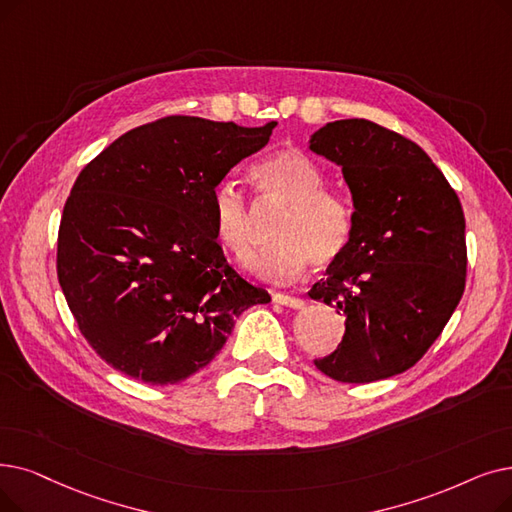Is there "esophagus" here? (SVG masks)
Wrapping results in <instances>:
<instances>
[{
	"label": "esophagus",
	"instance_id": "obj_1",
	"mask_svg": "<svg viewBox=\"0 0 512 512\" xmlns=\"http://www.w3.org/2000/svg\"><path fill=\"white\" fill-rule=\"evenodd\" d=\"M274 303H280V305H286V307H295V309H301L305 305V301L297 295H291V293H274Z\"/></svg>",
	"mask_w": 512,
	"mask_h": 512
}]
</instances>
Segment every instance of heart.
I'll return each instance as SVG.
<instances>
[{"mask_svg": "<svg viewBox=\"0 0 512 512\" xmlns=\"http://www.w3.org/2000/svg\"><path fill=\"white\" fill-rule=\"evenodd\" d=\"M251 180L261 207L282 209L272 230L276 244L259 259L263 276L288 280L309 263L328 268L343 259L355 230V209L343 192L324 188V171L314 159L299 148H280L253 167ZM211 228L238 268H253L257 217L234 184L213 190Z\"/></svg>", "mask_w": 512, "mask_h": 512, "instance_id": "obj_1", "label": "heart"}]
</instances>
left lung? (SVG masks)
<instances>
[{"label":"left lung","instance_id":"1","mask_svg":"<svg viewBox=\"0 0 512 512\" xmlns=\"http://www.w3.org/2000/svg\"><path fill=\"white\" fill-rule=\"evenodd\" d=\"M309 148L343 167L355 230L311 299L337 307L345 335L316 368L372 383L412 368L452 318L466 282L460 198L416 142L366 119L326 123Z\"/></svg>","mask_w":512,"mask_h":512}]
</instances>
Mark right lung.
I'll list each match as a JSON object with an SVG mask.
<instances>
[{"instance_id": "obj_1", "label": "right lung", "mask_w": 512, "mask_h": 512, "mask_svg": "<svg viewBox=\"0 0 512 512\" xmlns=\"http://www.w3.org/2000/svg\"><path fill=\"white\" fill-rule=\"evenodd\" d=\"M274 127L171 115L123 133L81 169L60 219L56 272L81 335L108 366L175 385L215 358L244 309L270 303L226 261L211 196Z\"/></svg>"}]
</instances>
